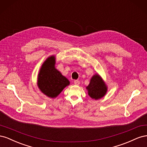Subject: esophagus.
Returning a JSON list of instances; mask_svg holds the SVG:
<instances>
[{"mask_svg": "<svg viewBox=\"0 0 147 147\" xmlns=\"http://www.w3.org/2000/svg\"><path fill=\"white\" fill-rule=\"evenodd\" d=\"M74 84L75 85H79L80 84V81L78 80H74Z\"/></svg>", "mask_w": 147, "mask_h": 147, "instance_id": "esophagus-1", "label": "esophagus"}]
</instances>
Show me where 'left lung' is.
<instances>
[{
    "instance_id": "1",
    "label": "left lung",
    "mask_w": 147,
    "mask_h": 147,
    "mask_svg": "<svg viewBox=\"0 0 147 147\" xmlns=\"http://www.w3.org/2000/svg\"><path fill=\"white\" fill-rule=\"evenodd\" d=\"M86 89L91 98L98 100L106 94L108 87L100 75L96 74L91 77L90 83L86 87Z\"/></svg>"
}]
</instances>
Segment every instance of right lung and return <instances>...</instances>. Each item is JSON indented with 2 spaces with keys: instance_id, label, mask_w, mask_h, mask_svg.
<instances>
[{
  "instance_id": "obj_1",
  "label": "right lung",
  "mask_w": 147,
  "mask_h": 147,
  "mask_svg": "<svg viewBox=\"0 0 147 147\" xmlns=\"http://www.w3.org/2000/svg\"><path fill=\"white\" fill-rule=\"evenodd\" d=\"M56 57L49 56L43 62L37 76V86L43 94L51 99L57 97L70 82L55 67Z\"/></svg>"
}]
</instances>
